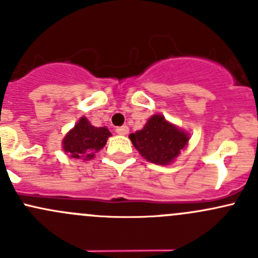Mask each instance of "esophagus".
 <instances>
[{
  "instance_id": "obj_1",
  "label": "esophagus",
  "mask_w": 258,
  "mask_h": 258,
  "mask_svg": "<svg viewBox=\"0 0 258 258\" xmlns=\"http://www.w3.org/2000/svg\"><path fill=\"white\" fill-rule=\"evenodd\" d=\"M116 132L118 135H127L128 134V127L127 126H119L116 128Z\"/></svg>"
}]
</instances>
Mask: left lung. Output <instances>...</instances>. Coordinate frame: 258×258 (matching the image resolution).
Instances as JSON below:
<instances>
[{"mask_svg": "<svg viewBox=\"0 0 258 258\" xmlns=\"http://www.w3.org/2000/svg\"><path fill=\"white\" fill-rule=\"evenodd\" d=\"M132 144L150 162L168 165L186 147L188 136L161 114H153L141 131L130 135Z\"/></svg>", "mask_w": 258, "mask_h": 258, "instance_id": "left-lung-1", "label": "left lung"}]
</instances>
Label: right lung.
<instances>
[{"label": "right lung", "mask_w": 258, "mask_h": 258, "mask_svg": "<svg viewBox=\"0 0 258 258\" xmlns=\"http://www.w3.org/2000/svg\"><path fill=\"white\" fill-rule=\"evenodd\" d=\"M111 132L106 127H95L82 117L63 139V150L70 157L91 160L107 142Z\"/></svg>", "instance_id": "right-lung-1"}]
</instances>
